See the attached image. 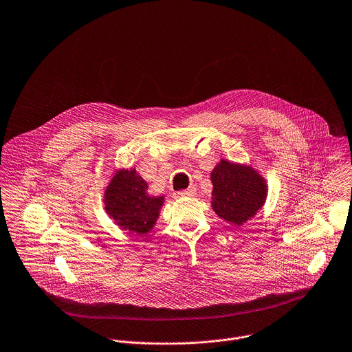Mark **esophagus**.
<instances>
[{"label":"esophagus","instance_id":"1","mask_svg":"<svg viewBox=\"0 0 352 352\" xmlns=\"http://www.w3.org/2000/svg\"><path fill=\"white\" fill-rule=\"evenodd\" d=\"M195 195H196V189H195L193 186H190V188H188V189H185V190L177 192V196H178V197H192V196H195Z\"/></svg>","mask_w":352,"mask_h":352}]
</instances>
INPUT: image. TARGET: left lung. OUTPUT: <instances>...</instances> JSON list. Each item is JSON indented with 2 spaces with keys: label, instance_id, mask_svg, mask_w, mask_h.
I'll list each match as a JSON object with an SVG mask.
<instances>
[{
  "label": "left lung",
  "instance_id": "8db88e82",
  "mask_svg": "<svg viewBox=\"0 0 352 352\" xmlns=\"http://www.w3.org/2000/svg\"><path fill=\"white\" fill-rule=\"evenodd\" d=\"M212 208L228 222L241 225L254 217L266 199V185L252 168L225 160L211 173Z\"/></svg>",
  "mask_w": 352,
  "mask_h": 352
}]
</instances>
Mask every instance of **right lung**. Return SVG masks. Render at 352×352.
Wrapping results in <instances>:
<instances>
[{"label":"right lung","mask_w":352,"mask_h":352,"mask_svg":"<svg viewBox=\"0 0 352 352\" xmlns=\"http://www.w3.org/2000/svg\"><path fill=\"white\" fill-rule=\"evenodd\" d=\"M146 188L135 170L119 171L107 188L105 210L124 230L145 234L153 228L163 197L149 196Z\"/></svg>","instance_id":"1"}]
</instances>
